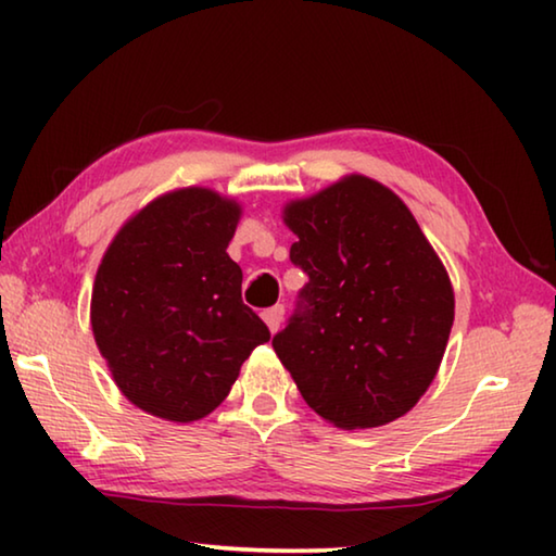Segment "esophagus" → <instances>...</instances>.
Returning a JSON list of instances; mask_svg holds the SVG:
<instances>
[{"mask_svg":"<svg viewBox=\"0 0 556 556\" xmlns=\"http://www.w3.org/2000/svg\"><path fill=\"white\" fill-rule=\"evenodd\" d=\"M262 318H265V324L269 326V331L275 333L277 328H279V324H281V318H285V304H275V306L265 308V312H262Z\"/></svg>","mask_w":556,"mask_h":556,"instance_id":"1","label":"esophagus"}]
</instances>
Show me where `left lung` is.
I'll return each mask as SVG.
<instances>
[{
    "label": "left lung",
    "instance_id": "8db88e82",
    "mask_svg": "<svg viewBox=\"0 0 556 556\" xmlns=\"http://www.w3.org/2000/svg\"><path fill=\"white\" fill-rule=\"evenodd\" d=\"M285 220L308 281L271 345L301 397L341 429L407 414L454 324L448 275L414 215L390 188L351 176L287 205Z\"/></svg>",
    "mask_w": 556,
    "mask_h": 556
}]
</instances>
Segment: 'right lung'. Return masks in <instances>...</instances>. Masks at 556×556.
Listing matches in <instances>:
<instances>
[{
  "label": "right lung",
  "mask_w": 556,
  "mask_h": 556,
  "mask_svg": "<svg viewBox=\"0 0 556 556\" xmlns=\"http://www.w3.org/2000/svg\"><path fill=\"white\" fill-rule=\"evenodd\" d=\"M238 218L240 205L208 188H181L139 211L102 257L92 333L122 394L154 417L211 414L269 341L225 252Z\"/></svg>",
  "instance_id": "1"
}]
</instances>
